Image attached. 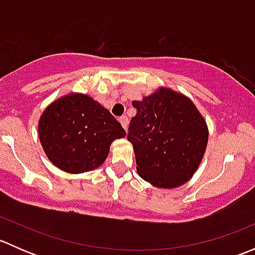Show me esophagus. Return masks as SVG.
I'll use <instances>...</instances> for the list:
<instances>
[{
  "instance_id": "obj_1",
  "label": "esophagus",
  "mask_w": 255,
  "mask_h": 255,
  "mask_svg": "<svg viewBox=\"0 0 255 255\" xmlns=\"http://www.w3.org/2000/svg\"><path fill=\"white\" fill-rule=\"evenodd\" d=\"M120 122H121V125H122V127L125 128L126 130H127V127H128V118L126 117V116H122V117L120 118Z\"/></svg>"
}]
</instances>
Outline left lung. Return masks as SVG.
<instances>
[{"mask_svg":"<svg viewBox=\"0 0 255 255\" xmlns=\"http://www.w3.org/2000/svg\"><path fill=\"white\" fill-rule=\"evenodd\" d=\"M137 115L127 138L139 176L151 185L174 189L194 175L208 140L206 122L191 100L166 87L133 101Z\"/></svg>","mask_w":255,"mask_h":255,"instance_id":"obj_1","label":"left lung"}]
</instances>
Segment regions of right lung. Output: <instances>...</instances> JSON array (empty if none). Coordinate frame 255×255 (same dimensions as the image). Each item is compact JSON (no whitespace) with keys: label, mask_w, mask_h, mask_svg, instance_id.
Here are the masks:
<instances>
[{"label":"right lung","mask_w":255,"mask_h":255,"mask_svg":"<svg viewBox=\"0 0 255 255\" xmlns=\"http://www.w3.org/2000/svg\"><path fill=\"white\" fill-rule=\"evenodd\" d=\"M38 132L49 160L70 174L99 168L113 140L126 135L109 110L82 94L66 95L48 106Z\"/></svg>","instance_id":"obj_1"}]
</instances>
